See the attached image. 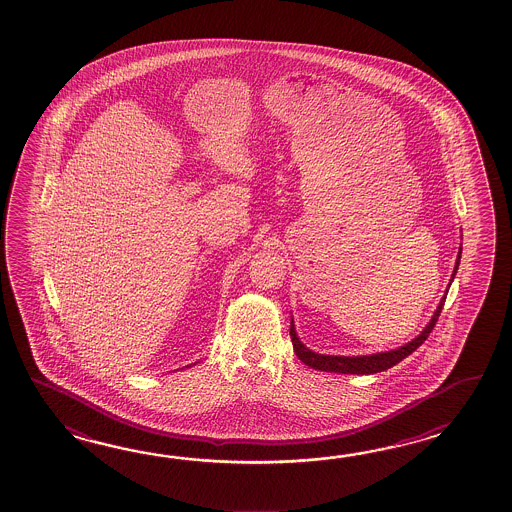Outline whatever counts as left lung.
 Here are the masks:
<instances>
[{"label": "left lung", "instance_id": "8db88e82", "mask_svg": "<svg viewBox=\"0 0 512 512\" xmlns=\"http://www.w3.org/2000/svg\"><path fill=\"white\" fill-rule=\"evenodd\" d=\"M459 260H461V249L457 254L456 267L452 272V280L456 276L457 267H459ZM445 305V298L441 300V304L437 305L432 320L428 322V326L423 329V333L419 337L414 338L412 342H408L406 346L401 348L386 351V353H375V355H364V357H335V355H318L315 351L305 348L304 344L300 342V338L296 337L294 331L293 320H291V340H293L294 353L296 357L304 362L305 366L313 368V370L320 371H333V373H353V375H371V373H379V371L388 370L395 366L397 362L406 359L408 355H412L415 349L419 348L425 342L428 335L432 333L435 327L437 318L443 311Z\"/></svg>", "mask_w": 512, "mask_h": 512}]
</instances>
